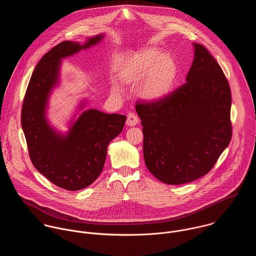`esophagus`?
<instances>
[{
  "instance_id": "34e87169",
  "label": "esophagus",
  "mask_w": 256,
  "mask_h": 256,
  "mask_svg": "<svg viewBox=\"0 0 256 256\" xmlns=\"http://www.w3.org/2000/svg\"><path fill=\"white\" fill-rule=\"evenodd\" d=\"M139 122V118H138V116L135 114V113H133V112H130V113H128V115H127V120H126V124L128 125V126H135L137 123Z\"/></svg>"
}]
</instances>
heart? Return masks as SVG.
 <instances>
[{
    "instance_id": "heart-1",
    "label": "heart",
    "mask_w": 256,
    "mask_h": 256,
    "mask_svg": "<svg viewBox=\"0 0 256 256\" xmlns=\"http://www.w3.org/2000/svg\"><path fill=\"white\" fill-rule=\"evenodd\" d=\"M178 74V65L170 53L156 48L141 50L120 68L118 78L125 84L137 86L138 96L148 102L166 98L172 92ZM114 92H118L115 86Z\"/></svg>"
}]
</instances>
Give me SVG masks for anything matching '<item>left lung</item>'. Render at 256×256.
<instances>
[{
    "instance_id": "1",
    "label": "left lung",
    "mask_w": 256,
    "mask_h": 256,
    "mask_svg": "<svg viewBox=\"0 0 256 256\" xmlns=\"http://www.w3.org/2000/svg\"><path fill=\"white\" fill-rule=\"evenodd\" d=\"M186 82L166 98L137 102L144 134V158L162 182L180 185L207 174L232 139L228 82L201 44Z\"/></svg>"
}]
</instances>
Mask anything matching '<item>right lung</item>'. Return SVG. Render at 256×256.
Returning a JSON list of instances; mask_svg holds the SVG:
<instances>
[{
    "mask_svg": "<svg viewBox=\"0 0 256 256\" xmlns=\"http://www.w3.org/2000/svg\"><path fill=\"white\" fill-rule=\"evenodd\" d=\"M104 34L84 44L63 41L47 52L32 74L22 110V127L30 160L37 170L55 185L76 191L88 187L102 172L108 146L123 130L126 116L98 110H82V100L66 133L56 130L47 118L49 98L60 82L62 60L100 43Z\"/></svg>",
    "mask_w": 256,
    "mask_h": 256,
    "instance_id": "obj_1",
    "label": "right lung"
}]
</instances>
